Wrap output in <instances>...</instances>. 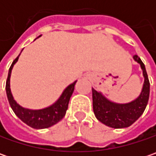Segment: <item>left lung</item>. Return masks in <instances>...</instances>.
I'll return each mask as SVG.
<instances>
[{
    "instance_id": "obj_1",
    "label": "left lung",
    "mask_w": 156,
    "mask_h": 156,
    "mask_svg": "<svg viewBox=\"0 0 156 156\" xmlns=\"http://www.w3.org/2000/svg\"><path fill=\"white\" fill-rule=\"evenodd\" d=\"M134 60L141 65L144 76V83L140 95L129 103H115L108 100L101 92L92 88L93 109L94 115L101 123L114 129H123L131 126L141 116L147 107L150 84L144 63L138 55H134Z\"/></svg>"
}]
</instances>
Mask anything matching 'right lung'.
Listing matches in <instances>:
<instances>
[{"instance_id":"1","label":"right lung","mask_w":156,"mask_h":156,"mask_svg":"<svg viewBox=\"0 0 156 156\" xmlns=\"http://www.w3.org/2000/svg\"><path fill=\"white\" fill-rule=\"evenodd\" d=\"M19 56L20 55L16 57V59L10 66L8 79L6 82V92H7V96H8L10 107L13 109L14 113L18 116V118H20L23 122L26 123L29 127L36 129L49 128L53 125L56 124L57 122H59L63 117L65 116L66 111L69 107V100L74 92L75 85L77 81H75V82H73L72 84H70L69 86L66 87L62 94V95L59 97V99L51 106L42 108V109H37V110L25 108L15 101L13 97V94L11 93V89H10L11 72H12L14 65L17 62Z\"/></svg>"}]
</instances>
